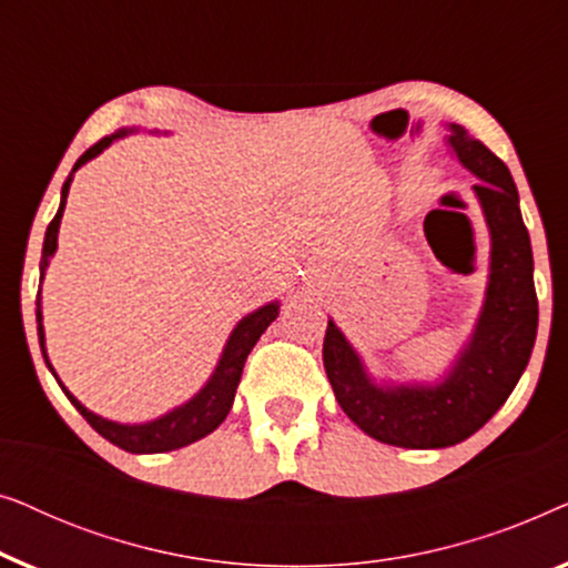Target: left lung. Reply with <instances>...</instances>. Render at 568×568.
Listing matches in <instances>:
<instances>
[{
	"mask_svg": "<svg viewBox=\"0 0 568 568\" xmlns=\"http://www.w3.org/2000/svg\"><path fill=\"white\" fill-rule=\"evenodd\" d=\"M447 144L480 183L491 255L484 307L468 344L437 383H377L333 321L323 341L325 375L338 406L372 439L406 449H442L476 434L523 377L538 333L530 235L509 168L457 123Z\"/></svg>",
	"mask_w": 568,
	"mask_h": 568,
	"instance_id": "left-lung-1",
	"label": "left lung"
}]
</instances>
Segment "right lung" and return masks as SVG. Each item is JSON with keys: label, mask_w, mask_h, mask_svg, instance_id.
<instances>
[{"label": "right lung", "mask_w": 568, "mask_h": 568, "mask_svg": "<svg viewBox=\"0 0 568 568\" xmlns=\"http://www.w3.org/2000/svg\"><path fill=\"white\" fill-rule=\"evenodd\" d=\"M136 129H119L115 134L111 136H103L98 144H92L88 152L82 154L80 160L74 162L72 173L61 185V204H59V212L53 216L49 230H45V240H43V255H41V284H43V276H45V268H49V261L53 258V253H57V245H59V224H61V216H64V206H67V196H69V185H72V178L77 170H80L84 162H90L92 158H98L100 152L108 150L115 139H123L126 134H134ZM38 310H36V321H38V341H41V352H43V359L49 364L51 375L57 377V372H53L51 362H49V354H45V333H43V313H41V290H38ZM278 302H268V305H263L258 310H253V313H247L243 321H240L235 328H232L227 344L222 348V356L220 362H216V367L212 372V377L206 379V385L201 387V390L189 398L181 406L168 410V414H162L160 418H154V422H144V424H119V422H111V418H103L98 414H92L90 408H84L80 400L74 398L72 393L67 390V385L61 383L57 377V383L61 390L69 400H72V406L80 410V414L88 418V424L95 429L100 437H105L111 445L126 449V453H134V455H152V453H170V449H181L185 445H193V442H199L201 437H206V434H212L216 426H220L224 418H227L232 403H235V393H237V385H240V375H243V367H245V359L247 354L253 352L255 341L263 336V331L268 328L271 323L278 317Z\"/></svg>", "instance_id": "add662e5"}]
</instances>
